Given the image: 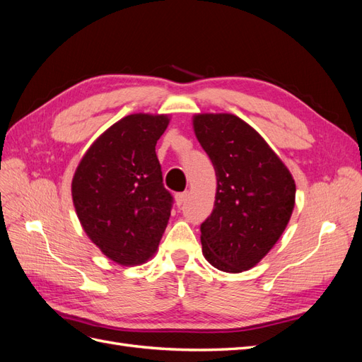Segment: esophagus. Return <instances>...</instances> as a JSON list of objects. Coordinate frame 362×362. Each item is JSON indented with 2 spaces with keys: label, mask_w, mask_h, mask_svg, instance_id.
<instances>
[{
  "label": "esophagus",
  "mask_w": 362,
  "mask_h": 362,
  "mask_svg": "<svg viewBox=\"0 0 362 362\" xmlns=\"http://www.w3.org/2000/svg\"><path fill=\"white\" fill-rule=\"evenodd\" d=\"M187 196H189V192H181V193L175 194V201H177V205L178 206L184 205L185 201H187Z\"/></svg>",
  "instance_id": "34e87169"
}]
</instances>
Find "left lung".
Returning a JSON list of instances; mask_svg holds the SVG:
<instances>
[{"mask_svg":"<svg viewBox=\"0 0 362 362\" xmlns=\"http://www.w3.org/2000/svg\"><path fill=\"white\" fill-rule=\"evenodd\" d=\"M193 128L217 177L213 213L201 225L202 252L218 270H247L286 229L294 208V180L264 139L240 117L198 115Z\"/></svg>","mask_w":362,"mask_h":362,"instance_id":"left-lung-1","label":"left lung"}]
</instances>
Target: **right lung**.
I'll use <instances>...</instances> for the list:
<instances>
[{"instance_id": "obj_1", "label": "right lung", "mask_w": 362, "mask_h": 362, "mask_svg": "<svg viewBox=\"0 0 362 362\" xmlns=\"http://www.w3.org/2000/svg\"><path fill=\"white\" fill-rule=\"evenodd\" d=\"M164 115L120 119L86 152L72 180V199L86 234L104 255L136 266L154 255L173 196L156 154Z\"/></svg>"}]
</instances>
